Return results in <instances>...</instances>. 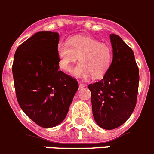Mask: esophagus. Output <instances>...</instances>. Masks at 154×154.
Here are the masks:
<instances>
[{"label": "esophagus", "mask_w": 154, "mask_h": 154, "mask_svg": "<svg viewBox=\"0 0 154 154\" xmlns=\"http://www.w3.org/2000/svg\"><path fill=\"white\" fill-rule=\"evenodd\" d=\"M85 87V84H83V83H79V89H81V88H83V87Z\"/></svg>", "instance_id": "obj_1"}]
</instances>
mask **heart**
I'll return each instance as SVG.
<instances>
[{
	"label": "heart",
	"mask_w": 154,
	"mask_h": 154,
	"mask_svg": "<svg viewBox=\"0 0 154 154\" xmlns=\"http://www.w3.org/2000/svg\"><path fill=\"white\" fill-rule=\"evenodd\" d=\"M59 67L69 72L77 60L72 74L76 77L87 79L92 75L94 79L103 77L110 69L113 59L111 47L94 38L75 35L68 42H60L57 45Z\"/></svg>",
	"instance_id": "obj_1"
}]
</instances>
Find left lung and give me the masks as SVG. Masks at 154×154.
<instances>
[{"instance_id":"1","label":"left lung","mask_w":154,"mask_h":154,"mask_svg":"<svg viewBox=\"0 0 154 154\" xmlns=\"http://www.w3.org/2000/svg\"><path fill=\"white\" fill-rule=\"evenodd\" d=\"M113 60L103 78L87 86L93 116L98 126L113 130L126 122L137 103L139 69L134 51L121 38L110 34Z\"/></svg>"}]
</instances>
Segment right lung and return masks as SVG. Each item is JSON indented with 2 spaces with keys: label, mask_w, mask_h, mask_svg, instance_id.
<instances>
[{
  "label": "right lung",
  "mask_w": 154,
  "mask_h": 154,
  "mask_svg": "<svg viewBox=\"0 0 154 154\" xmlns=\"http://www.w3.org/2000/svg\"><path fill=\"white\" fill-rule=\"evenodd\" d=\"M59 33L42 31L15 52L13 75L17 101L38 126L54 127L67 116L78 82L59 68Z\"/></svg>",
  "instance_id": "1"
}]
</instances>
